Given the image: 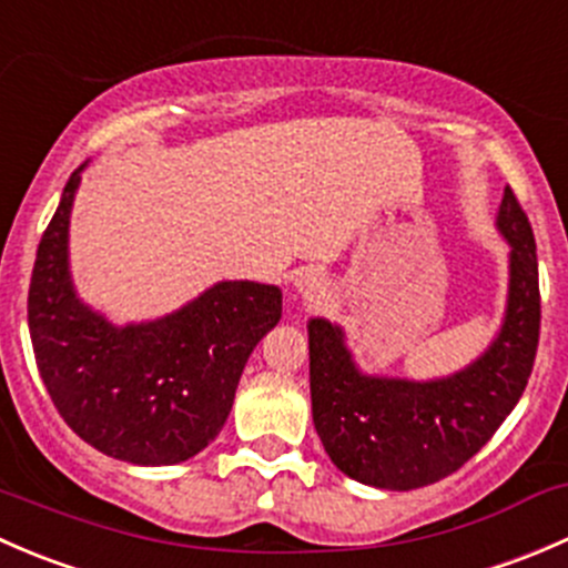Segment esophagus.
<instances>
[{
	"label": "esophagus",
	"mask_w": 568,
	"mask_h": 568,
	"mask_svg": "<svg viewBox=\"0 0 568 568\" xmlns=\"http://www.w3.org/2000/svg\"><path fill=\"white\" fill-rule=\"evenodd\" d=\"M294 294L302 302H318L326 294V280L324 274H318L316 268H307V272L296 274L294 277Z\"/></svg>",
	"instance_id": "34e87169"
}]
</instances>
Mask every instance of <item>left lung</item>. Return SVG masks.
<instances>
[{
	"instance_id": "1",
	"label": "left lung",
	"mask_w": 568,
	"mask_h": 568,
	"mask_svg": "<svg viewBox=\"0 0 568 568\" xmlns=\"http://www.w3.org/2000/svg\"><path fill=\"white\" fill-rule=\"evenodd\" d=\"M497 231L508 244V296L486 352L448 376L365 374L341 324L307 321L313 426L332 464L387 491L437 484L473 459L523 398L538 346L536 239L506 186Z\"/></svg>"
}]
</instances>
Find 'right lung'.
I'll return each mask as SVG.
<instances>
[{
    "mask_svg": "<svg viewBox=\"0 0 568 568\" xmlns=\"http://www.w3.org/2000/svg\"><path fill=\"white\" fill-rule=\"evenodd\" d=\"M84 168L68 178L32 268L27 318L40 379L62 420L101 454L181 464L225 426L252 348L283 316V291L220 280L168 316L112 324L71 277L68 233Z\"/></svg>",
    "mask_w": 568,
    "mask_h": 568,
    "instance_id": "obj_1",
    "label": "right lung"
}]
</instances>
